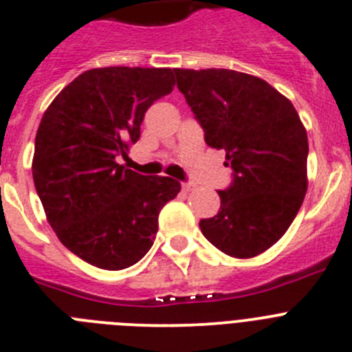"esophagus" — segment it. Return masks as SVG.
<instances>
[{"mask_svg":"<svg viewBox=\"0 0 352 352\" xmlns=\"http://www.w3.org/2000/svg\"><path fill=\"white\" fill-rule=\"evenodd\" d=\"M192 189H195V184H192V182H182V191L189 192V191H192Z\"/></svg>","mask_w":352,"mask_h":352,"instance_id":"34e87169","label":"esophagus"}]
</instances>
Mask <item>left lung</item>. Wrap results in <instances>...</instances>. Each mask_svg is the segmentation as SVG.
<instances>
[{"label":"left lung","mask_w":352,"mask_h":352,"mask_svg":"<svg viewBox=\"0 0 352 352\" xmlns=\"http://www.w3.org/2000/svg\"><path fill=\"white\" fill-rule=\"evenodd\" d=\"M210 147L226 151L232 180L203 236L250 258L287 232L307 191V133L292 102L261 78L231 69H173Z\"/></svg>","instance_id":"8db88e82"}]
</instances>
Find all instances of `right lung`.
<instances>
[{"label":"right lung","mask_w":352,"mask_h":352,"mask_svg":"<svg viewBox=\"0 0 352 352\" xmlns=\"http://www.w3.org/2000/svg\"><path fill=\"white\" fill-rule=\"evenodd\" d=\"M173 85L165 67L90 69L43 114L32 160L36 192L62 245L95 267L137 264L153 246L161 208L179 195V180L116 163L140 139L146 111Z\"/></svg>","instance_id":"1"}]
</instances>
